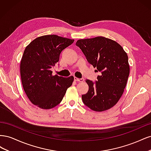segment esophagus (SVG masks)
<instances>
[{"mask_svg": "<svg viewBox=\"0 0 151 151\" xmlns=\"http://www.w3.org/2000/svg\"><path fill=\"white\" fill-rule=\"evenodd\" d=\"M74 81H78V82H83L84 81V79L83 78H81V79H79V78H77V77H74Z\"/></svg>", "mask_w": 151, "mask_h": 151, "instance_id": "1", "label": "esophagus"}]
</instances>
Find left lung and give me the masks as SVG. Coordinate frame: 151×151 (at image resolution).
<instances>
[{"label": "left lung", "mask_w": 151, "mask_h": 151, "mask_svg": "<svg viewBox=\"0 0 151 151\" xmlns=\"http://www.w3.org/2000/svg\"><path fill=\"white\" fill-rule=\"evenodd\" d=\"M76 45L101 73L97 81L86 80L89 90L82 95L84 104L96 111L112 108L123 94L129 76L127 54L118 43L102 36L79 40Z\"/></svg>", "instance_id": "left-lung-1"}]
</instances>
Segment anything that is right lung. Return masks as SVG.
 <instances>
[{
	"label": "right lung",
	"mask_w": 151,
	"mask_h": 151,
	"mask_svg": "<svg viewBox=\"0 0 151 151\" xmlns=\"http://www.w3.org/2000/svg\"><path fill=\"white\" fill-rule=\"evenodd\" d=\"M74 40L50 35L40 36L26 47L20 72L22 86L30 101L42 109H51L60 103L74 77L52 76L51 68L59 61L63 50Z\"/></svg>",
	"instance_id": "obj_1"
}]
</instances>
